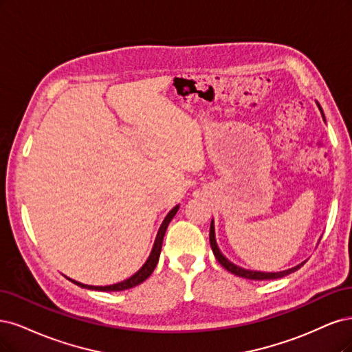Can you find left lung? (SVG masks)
I'll list each match as a JSON object with an SVG mask.
<instances>
[{"label": "left lung", "instance_id": "1", "mask_svg": "<svg viewBox=\"0 0 352 352\" xmlns=\"http://www.w3.org/2000/svg\"><path fill=\"white\" fill-rule=\"evenodd\" d=\"M317 104V107H319V109H320V112H322V117H323V121H326L324 120V114H323V109H322V107H320V104L319 102H316ZM209 240H210V247H212V252H213V254H214V257H217V260L218 262L228 270V272H231V274H234V275H236V276H241V278H245V279H254V280H265V279H278V278H283V276H287V275H289V274H292V272H296V270H298L302 265H304V262L301 263V265H297L296 267H291V269H288V270H282V272H257V270H248V269H243V267H240V266H236V265H234V263H231L228 258H226L222 253H221V250H219V247H218V244H217V238H214V225H213V221L210 222V232H209Z\"/></svg>", "mask_w": 352, "mask_h": 352}]
</instances>
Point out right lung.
Returning a JSON list of instances; mask_svg holds the SVG:
<instances>
[{"mask_svg":"<svg viewBox=\"0 0 352 352\" xmlns=\"http://www.w3.org/2000/svg\"><path fill=\"white\" fill-rule=\"evenodd\" d=\"M178 208H179V205H177L175 208H173L171 210H169V213L166 214L164 222H162V225H161L160 231H157V235H156V240H155L153 248H152V252H151V256L147 257L146 263H144L138 272H135V274H134L133 276H130L129 279L122 280V282H118V283H114V285H107V287L85 285V283L73 280V279H70V278H69V279L73 280V282L76 283V285H78V287L86 288V289H96V291H124V289H130V288H133V287H135V285H139V283H142L143 280H146L147 278H149V276L152 275V272L155 270V267H156V265H157V260H160V256H161V248H162L164 235H165V232H166V228H168L169 222L173 221V218L175 217V213L178 212Z\"/></svg>","mask_w":352,"mask_h":352,"instance_id":"obj_1","label":"right lung"}]
</instances>
